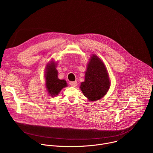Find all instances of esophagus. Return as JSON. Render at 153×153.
I'll use <instances>...</instances> for the list:
<instances>
[{
    "label": "esophagus",
    "instance_id": "obj_1",
    "mask_svg": "<svg viewBox=\"0 0 153 153\" xmlns=\"http://www.w3.org/2000/svg\"><path fill=\"white\" fill-rule=\"evenodd\" d=\"M70 85H71V86H73V87L76 86V85H77V82H76V81L71 82H70Z\"/></svg>",
    "mask_w": 153,
    "mask_h": 153
}]
</instances>
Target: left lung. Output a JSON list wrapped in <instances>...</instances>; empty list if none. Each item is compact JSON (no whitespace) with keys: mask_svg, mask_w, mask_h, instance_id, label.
I'll return each mask as SVG.
<instances>
[{"mask_svg":"<svg viewBox=\"0 0 153 153\" xmlns=\"http://www.w3.org/2000/svg\"><path fill=\"white\" fill-rule=\"evenodd\" d=\"M110 86V77L105 64L97 56L92 55L85 72V81L80 86L83 95L90 101L98 100L106 95Z\"/></svg>","mask_w":153,"mask_h":153,"instance_id":"obj_1","label":"left lung"}]
</instances>
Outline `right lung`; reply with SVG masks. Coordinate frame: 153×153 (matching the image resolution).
Listing matches in <instances>:
<instances>
[{
    "label": "right lung",
    "mask_w": 153,
    "mask_h": 153,
    "mask_svg": "<svg viewBox=\"0 0 153 153\" xmlns=\"http://www.w3.org/2000/svg\"><path fill=\"white\" fill-rule=\"evenodd\" d=\"M56 65V62L51 61L47 64L45 67V86L49 95L52 97L57 96L63 88L67 86L66 80L58 78Z\"/></svg>",
    "instance_id": "right-lung-1"
}]
</instances>
